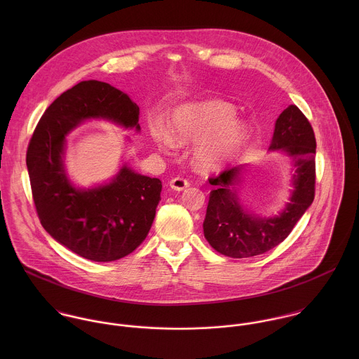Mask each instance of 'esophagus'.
Instances as JSON below:
<instances>
[{
  "label": "esophagus",
  "instance_id": "obj_1",
  "mask_svg": "<svg viewBox=\"0 0 359 359\" xmlns=\"http://www.w3.org/2000/svg\"><path fill=\"white\" fill-rule=\"evenodd\" d=\"M188 187H189V182H188L187 180H184V178H180V177L172 178V180L170 181V188L174 189V191H178V192L187 189Z\"/></svg>",
  "mask_w": 359,
  "mask_h": 359
}]
</instances>
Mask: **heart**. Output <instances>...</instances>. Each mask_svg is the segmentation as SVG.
I'll return each instance as SVG.
<instances>
[{
	"mask_svg": "<svg viewBox=\"0 0 359 359\" xmlns=\"http://www.w3.org/2000/svg\"><path fill=\"white\" fill-rule=\"evenodd\" d=\"M151 137L158 149L171 152L178 144L198 141L194 148L196 163L207 170L225 165L249 138V124L235 117V107L221 101H205L175 107L168 128L152 121Z\"/></svg>",
	"mask_w": 359,
	"mask_h": 359,
	"instance_id": "heart-1",
	"label": "heart"
}]
</instances>
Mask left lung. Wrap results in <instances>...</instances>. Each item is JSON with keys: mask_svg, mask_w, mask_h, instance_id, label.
Wrapping results in <instances>:
<instances>
[{"mask_svg": "<svg viewBox=\"0 0 359 359\" xmlns=\"http://www.w3.org/2000/svg\"><path fill=\"white\" fill-rule=\"evenodd\" d=\"M315 135L296 104H289L276 118L271 152L292 160V189L289 201L272 215L250 211L241 199V187L249 164L225 170L210 184L203 232L210 246L224 256L246 258L269 252L283 242L313 202L315 192Z\"/></svg>", "mask_w": 359, "mask_h": 359, "instance_id": "1", "label": "left lung"}]
</instances>
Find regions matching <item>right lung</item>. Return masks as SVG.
Wrapping results in <instances>:
<instances>
[{"label":"right lung","instance_id":"obj_1","mask_svg":"<svg viewBox=\"0 0 359 359\" xmlns=\"http://www.w3.org/2000/svg\"><path fill=\"white\" fill-rule=\"evenodd\" d=\"M88 120L141 131L140 107L126 93L102 81H81L46 110L30 140L26 164L44 229L77 256L109 262L128 256L148 236L161 181L123 161L109 181L77 187L65 165L66 144L69 134Z\"/></svg>","mask_w":359,"mask_h":359}]
</instances>
